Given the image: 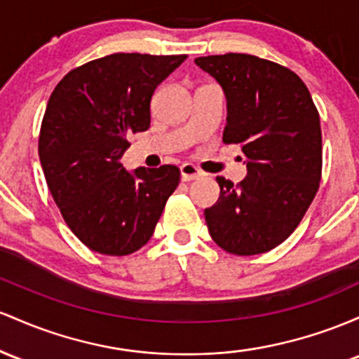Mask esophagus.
I'll use <instances>...</instances> for the list:
<instances>
[{"label": "esophagus", "mask_w": 359, "mask_h": 359, "mask_svg": "<svg viewBox=\"0 0 359 359\" xmlns=\"http://www.w3.org/2000/svg\"><path fill=\"white\" fill-rule=\"evenodd\" d=\"M180 172H181V180L183 181H193V180H198L203 176V172H201L196 166H193L191 163L181 164Z\"/></svg>", "instance_id": "obj_1"}]
</instances>
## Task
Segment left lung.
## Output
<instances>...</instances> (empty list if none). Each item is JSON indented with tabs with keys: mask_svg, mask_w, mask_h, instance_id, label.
Instances as JSON below:
<instances>
[{
	"mask_svg": "<svg viewBox=\"0 0 359 359\" xmlns=\"http://www.w3.org/2000/svg\"><path fill=\"white\" fill-rule=\"evenodd\" d=\"M195 64L227 100L225 144H241L248 175L217 176L220 196L205 208L217 245L237 256L271 251L297 229L319 190V111L293 71L249 54L207 55Z\"/></svg>",
	"mask_w": 359,
	"mask_h": 359,
	"instance_id": "left-lung-1",
	"label": "left lung"
}]
</instances>
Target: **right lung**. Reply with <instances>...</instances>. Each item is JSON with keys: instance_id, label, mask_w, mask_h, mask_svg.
Wrapping results in <instances>:
<instances>
[{"instance_id": "right-lung-1", "label": "right lung", "mask_w": 359, "mask_h": 359, "mask_svg": "<svg viewBox=\"0 0 359 359\" xmlns=\"http://www.w3.org/2000/svg\"><path fill=\"white\" fill-rule=\"evenodd\" d=\"M187 55L111 54L67 72L52 91L39 137L47 187L67 227L91 251L135 252L151 239L180 169L120 158L151 126L154 90Z\"/></svg>"}]
</instances>
